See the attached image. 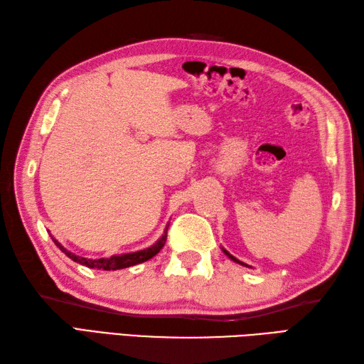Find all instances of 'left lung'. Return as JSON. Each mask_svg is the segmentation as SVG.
<instances>
[{
    "label": "left lung",
    "mask_w": 364,
    "mask_h": 364,
    "mask_svg": "<svg viewBox=\"0 0 364 364\" xmlns=\"http://www.w3.org/2000/svg\"><path fill=\"white\" fill-rule=\"evenodd\" d=\"M223 250V249H222ZM223 253H225V255H228V258H231V259H233L235 262H239V264H242V266H247V264H244V262H241V261H239V259H236L235 257H231V255L227 252V250H223ZM247 267H249V266H247Z\"/></svg>",
    "instance_id": "left-lung-1"
}]
</instances>
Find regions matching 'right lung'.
Masks as SVG:
<instances>
[{
    "mask_svg": "<svg viewBox=\"0 0 364 364\" xmlns=\"http://www.w3.org/2000/svg\"><path fill=\"white\" fill-rule=\"evenodd\" d=\"M167 228H166L164 235H162V237L159 239V241L156 244H153L151 247H149V249L139 250V252H134V253L117 255V257H111V258H100V259H89V258L78 257V255H75L72 252H68L67 249H64V247L60 245L56 241V239H53V241H54V244L59 247L60 252H64L68 258L73 259L75 262H80V264H82V266H87L90 269H100V270H117V269H125V267L141 264V262L153 258L154 255H156L162 249V247H164V244H166Z\"/></svg>",
    "mask_w": 364,
    "mask_h": 364,
    "instance_id": "obj_1",
    "label": "right lung"
}]
</instances>
